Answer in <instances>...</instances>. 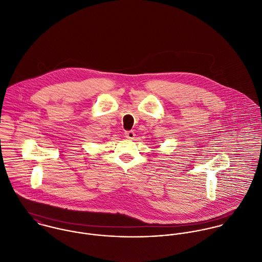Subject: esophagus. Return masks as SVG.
Instances as JSON below:
<instances>
[{
	"label": "esophagus",
	"instance_id": "esophagus-1",
	"mask_svg": "<svg viewBox=\"0 0 262 262\" xmlns=\"http://www.w3.org/2000/svg\"><path fill=\"white\" fill-rule=\"evenodd\" d=\"M125 136H126V138H128V139H133L134 137H135V132L134 131H126L125 132Z\"/></svg>",
	"mask_w": 262,
	"mask_h": 262
}]
</instances>
